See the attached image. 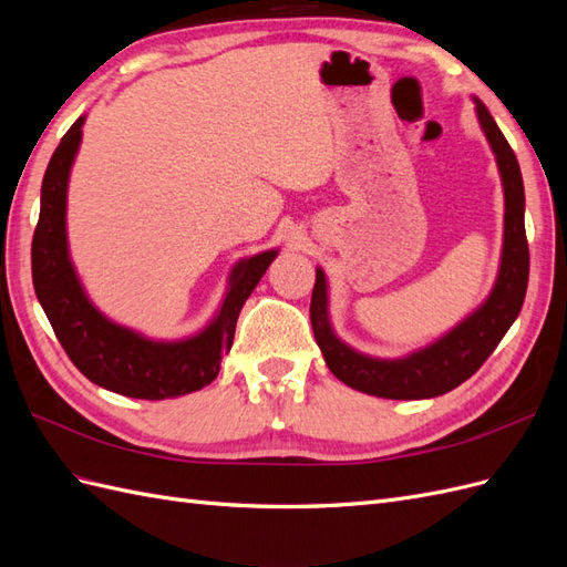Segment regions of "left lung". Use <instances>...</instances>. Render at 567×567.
<instances>
[{"mask_svg":"<svg viewBox=\"0 0 567 567\" xmlns=\"http://www.w3.org/2000/svg\"><path fill=\"white\" fill-rule=\"evenodd\" d=\"M475 109L504 182L506 215L499 277H496L485 305L466 321H461L454 331L433 342L431 348L404 359H373L354 352L331 331L329 312H326V277L321 269H317L310 305L317 346L336 379L359 392L388 400H425L450 392L485 364V359L499 346L511 323L520 315L529 277L523 175L516 153L508 146L502 130L496 127L483 101L475 99Z\"/></svg>","mask_w":567,"mask_h":567,"instance_id":"obj_1","label":"left lung"}]
</instances>
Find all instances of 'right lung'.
Masks as SVG:
<instances>
[{
  "instance_id": "right-lung-1",
  "label": "right lung",
  "mask_w": 567,
  "mask_h": 567,
  "mask_svg": "<svg viewBox=\"0 0 567 567\" xmlns=\"http://www.w3.org/2000/svg\"><path fill=\"white\" fill-rule=\"evenodd\" d=\"M84 117L63 134L42 179L40 219L32 236V284L42 310L71 362L101 388L134 400H169L210 385L221 354L231 350L241 307L260 284L277 250L241 260L229 293L208 329L177 342H156L101 315L84 296L68 257L65 192L82 140Z\"/></svg>"
}]
</instances>
